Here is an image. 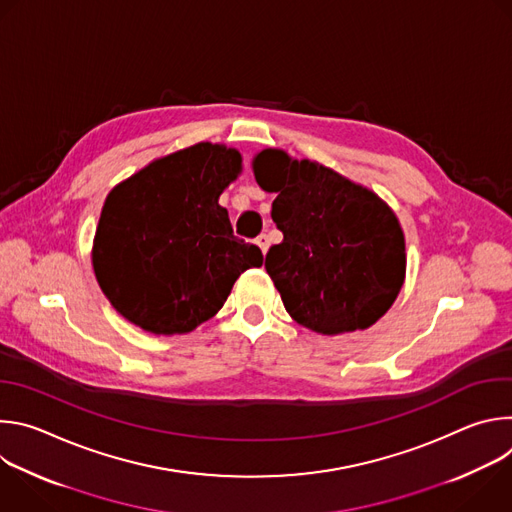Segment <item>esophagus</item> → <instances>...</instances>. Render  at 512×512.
<instances>
[{
    "label": "esophagus",
    "mask_w": 512,
    "mask_h": 512,
    "mask_svg": "<svg viewBox=\"0 0 512 512\" xmlns=\"http://www.w3.org/2000/svg\"><path fill=\"white\" fill-rule=\"evenodd\" d=\"M257 245H259V249H261L263 255H265L267 249H269V239H267V235H259V237H257Z\"/></svg>",
    "instance_id": "obj_1"
}]
</instances>
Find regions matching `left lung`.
Returning <instances> with one entry per match:
<instances>
[{"instance_id": "obj_1", "label": "left lung", "mask_w": 512, "mask_h": 512, "mask_svg": "<svg viewBox=\"0 0 512 512\" xmlns=\"http://www.w3.org/2000/svg\"><path fill=\"white\" fill-rule=\"evenodd\" d=\"M257 184L275 192L283 233L265 269L287 314L326 336L373 326L405 281V237L395 212L369 188L310 160L263 150Z\"/></svg>"}]
</instances>
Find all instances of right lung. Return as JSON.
I'll use <instances>...</instances> for the list:
<instances>
[{
  "mask_svg": "<svg viewBox=\"0 0 512 512\" xmlns=\"http://www.w3.org/2000/svg\"><path fill=\"white\" fill-rule=\"evenodd\" d=\"M239 172L237 150L202 141L109 192L93 269L123 318L154 334H186L223 308L243 271L261 267V249L233 235L218 204Z\"/></svg>",
  "mask_w": 512,
  "mask_h": 512,
  "instance_id": "right-lung-1",
  "label": "right lung"
}]
</instances>
